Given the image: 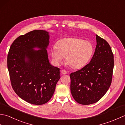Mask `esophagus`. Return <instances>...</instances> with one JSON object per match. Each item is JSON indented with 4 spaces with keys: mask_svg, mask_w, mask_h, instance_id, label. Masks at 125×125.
<instances>
[{
    "mask_svg": "<svg viewBox=\"0 0 125 125\" xmlns=\"http://www.w3.org/2000/svg\"><path fill=\"white\" fill-rule=\"evenodd\" d=\"M68 73L67 71L65 70H61V73L62 74V75H65V74H67Z\"/></svg>",
    "mask_w": 125,
    "mask_h": 125,
    "instance_id": "obj_1",
    "label": "esophagus"
}]
</instances>
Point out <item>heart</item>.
Instances as JSON below:
<instances>
[{
	"label": "heart",
	"instance_id": "1",
	"mask_svg": "<svg viewBox=\"0 0 125 125\" xmlns=\"http://www.w3.org/2000/svg\"><path fill=\"white\" fill-rule=\"evenodd\" d=\"M91 42L77 38H65L58 41L51 49V55L55 62L59 64L66 57L67 64L73 69L85 65L94 53Z\"/></svg>",
	"mask_w": 125,
	"mask_h": 125
}]
</instances>
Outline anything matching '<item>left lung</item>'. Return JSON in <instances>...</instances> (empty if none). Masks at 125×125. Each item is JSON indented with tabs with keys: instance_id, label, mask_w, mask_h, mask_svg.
<instances>
[{
	"instance_id": "left-lung-1",
	"label": "left lung",
	"mask_w": 125,
	"mask_h": 125,
	"mask_svg": "<svg viewBox=\"0 0 125 125\" xmlns=\"http://www.w3.org/2000/svg\"><path fill=\"white\" fill-rule=\"evenodd\" d=\"M97 46L90 63L70 75V90L80 104H92L99 101L112 83L114 56L108 42L96 35Z\"/></svg>"
}]
</instances>
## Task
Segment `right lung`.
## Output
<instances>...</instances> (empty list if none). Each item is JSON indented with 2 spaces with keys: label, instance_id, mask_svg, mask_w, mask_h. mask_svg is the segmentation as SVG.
<instances>
[{
  "label": "right lung",
  "instance_id": "obj_1",
  "mask_svg": "<svg viewBox=\"0 0 125 125\" xmlns=\"http://www.w3.org/2000/svg\"><path fill=\"white\" fill-rule=\"evenodd\" d=\"M49 39L45 31H30L13 41L7 55L12 88L19 97L31 104L48 102L60 78V69L49 62L46 50ZM35 47L41 49L33 50Z\"/></svg>",
  "mask_w": 125,
  "mask_h": 125
}]
</instances>
